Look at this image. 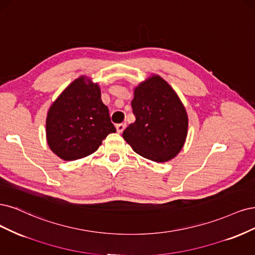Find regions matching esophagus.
Wrapping results in <instances>:
<instances>
[{
  "label": "esophagus",
  "instance_id": "1",
  "mask_svg": "<svg viewBox=\"0 0 255 255\" xmlns=\"http://www.w3.org/2000/svg\"><path fill=\"white\" fill-rule=\"evenodd\" d=\"M125 128H126V124L125 123H121V124H118L117 125V131L119 133H122L123 131L125 130Z\"/></svg>",
  "mask_w": 255,
  "mask_h": 255
}]
</instances>
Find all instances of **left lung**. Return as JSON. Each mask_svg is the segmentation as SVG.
<instances>
[{"instance_id": "obj_1", "label": "left lung", "mask_w": 255, "mask_h": 255, "mask_svg": "<svg viewBox=\"0 0 255 255\" xmlns=\"http://www.w3.org/2000/svg\"><path fill=\"white\" fill-rule=\"evenodd\" d=\"M132 111L135 122L123 137L142 157L166 162L182 149L188 119L183 104L165 80L152 75L134 89Z\"/></svg>"}]
</instances>
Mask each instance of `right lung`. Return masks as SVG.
<instances>
[{
    "mask_svg": "<svg viewBox=\"0 0 255 255\" xmlns=\"http://www.w3.org/2000/svg\"><path fill=\"white\" fill-rule=\"evenodd\" d=\"M117 129L101 98V89L90 78L73 81L53 103L46 118V138L51 150L64 161L93 153Z\"/></svg>",
    "mask_w": 255,
    "mask_h": 255,
    "instance_id": "add662e5",
    "label": "right lung"
}]
</instances>
